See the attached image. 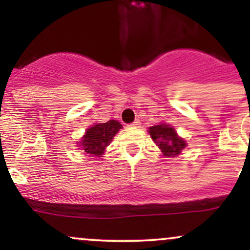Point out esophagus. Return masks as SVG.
Returning <instances> with one entry per match:
<instances>
[{
    "instance_id": "esophagus-1",
    "label": "esophagus",
    "mask_w": 250,
    "mask_h": 250,
    "mask_svg": "<svg viewBox=\"0 0 250 250\" xmlns=\"http://www.w3.org/2000/svg\"><path fill=\"white\" fill-rule=\"evenodd\" d=\"M140 125H141V122L139 121V120H135V121L133 122V123H130V125H129V127H140Z\"/></svg>"
}]
</instances>
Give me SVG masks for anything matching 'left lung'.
<instances>
[{
	"instance_id": "8db88e82",
	"label": "left lung",
	"mask_w": 250,
	"mask_h": 250,
	"mask_svg": "<svg viewBox=\"0 0 250 250\" xmlns=\"http://www.w3.org/2000/svg\"><path fill=\"white\" fill-rule=\"evenodd\" d=\"M149 134L159 148L163 151L165 156H175L179 155L187 143L177 136L176 131L170 125L162 123V125H153L149 128Z\"/></svg>"
}]
</instances>
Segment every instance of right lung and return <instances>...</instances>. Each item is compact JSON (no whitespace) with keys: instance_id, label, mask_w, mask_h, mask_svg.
Returning a JSON list of instances; mask_svg holds the SVG:
<instances>
[{"instance_id":"add662e5","label":"right lung","mask_w":250,"mask_h":250,"mask_svg":"<svg viewBox=\"0 0 250 250\" xmlns=\"http://www.w3.org/2000/svg\"><path fill=\"white\" fill-rule=\"evenodd\" d=\"M121 128L122 125L115 120H110L105 123H97L87 129L80 145L82 146L83 150L91 156H101L105 147H108L113 137Z\"/></svg>"}]
</instances>
